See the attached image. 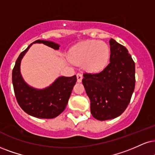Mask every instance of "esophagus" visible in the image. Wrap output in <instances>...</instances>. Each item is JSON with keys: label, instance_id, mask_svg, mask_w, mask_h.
Here are the masks:
<instances>
[{"label": "esophagus", "instance_id": "34e87169", "mask_svg": "<svg viewBox=\"0 0 155 155\" xmlns=\"http://www.w3.org/2000/svg\"><path fill=\"white\" fill-rule=\"evenodd\" d=\"M83 74H81V73H78L77 74V80H78V83H81L82 81V80H83Z\"/></svg>", "mask_w": 155, "mask_h": 155}]
</instances>
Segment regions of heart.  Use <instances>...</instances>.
Returning a JSON list of instances; mask_svg holds the SVG:
<instances>
[{"instance_id": "heart-1", "label": "heart", "mask_w": 155, "mask_h": 155, "mask_svg": "<svg viewBox=\"0 0 155 155\" xmlns=\"http://www.w3.org/2000/svg\"><path fill=\"white\" fill-rule=\"evenodd\" d=\"M110 49L105 42L98 40H87L72 47L69 53L70 61L76 64H83L90 72L101 71L108 64Z\"/></svg>"}]
</instances>
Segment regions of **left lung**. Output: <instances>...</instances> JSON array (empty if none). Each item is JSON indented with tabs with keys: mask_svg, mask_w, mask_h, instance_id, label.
<instances>
[{
	"mask_svg": "<svg viewBox=\"0 0 155 155\" xmlns=\"http://www.w3.org/2000/svg\"><path fill=\"white\" fill-rule=\"evenodd\" d=\"M110 63L98 73H84L82 82L99 121L119 116L127 108L135 87V64L125 47L110 39Z\"/></svg>",
	"mask_w": 155,
	"mask_h": 155,
	"instance_id": "left-lung-1",
	"label": "left lung"
}]
</instances>
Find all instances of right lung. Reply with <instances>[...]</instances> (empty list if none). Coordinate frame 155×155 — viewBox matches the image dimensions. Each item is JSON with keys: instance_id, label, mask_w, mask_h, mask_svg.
Returning <instances> with one entry per match:
<instances>
[{"instance_id": "add662e5", "label": "right lung", "mask_w": 155, "mask_h": 155, "mask_svg": "<svg viewBox=\"0 0 155 155\" xmlns=\"http://www.w3.org/2000/svg\"><path fill=\"white\" fill-rule=\"evenodd\" d=\"M33 43H42L54 49H59L60 47L57 44L45 40L39 39ZM32 44L21 53L13 69L12 82L15 96L18 105L26 114L39 118H55L65 108L77 78L76 75L62 76L50 86L41 90L27 85L21 74L20 64L23 57Z\"/></svg>"}]
</instances>
